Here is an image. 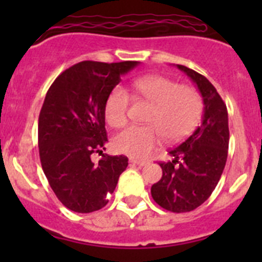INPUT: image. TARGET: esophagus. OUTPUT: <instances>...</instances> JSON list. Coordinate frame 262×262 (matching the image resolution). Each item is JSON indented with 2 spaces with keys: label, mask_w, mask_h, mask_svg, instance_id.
Listing matches in <instances>:
<instances>
[{
  "label": "esophagus",
  "mask_w": 262,
  "mask_h": 262,
  "mask_svg": "<svg viewBox=\"0 0 262 262\" xmlns=\"http://www.w3.org/2000/svg\"><path fill=\"white\" fill-rule=\"evenodd\" d=\"M130 162H133L134 165L139 166V167H143V166H147L148 163H149V162H147V161H139V160H132Z\"/></svg>",
  "instance_id": "esophagus-1"
}]
</instances>
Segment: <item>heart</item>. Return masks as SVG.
<instances>
[{
	"instance_id": "obj_1",
	"label": "heart",
	"mask_w": 262,
	"mask_h": 262,
	"mask_svg": "<svg viewBox=\"0 0 262 262\" xmlns=\"http://www.w3.org/2000/svg\"><path fill=\"white\" fill-rule=\"evenodd\" d=\"M134 91L153 104L147 123L132 125L114 138L119 153L133 158L147 157L165 137L168 142L181 141L199 124L203 114V100L199 92L189 86H179L165 76H146L133 83ZM130 96L124 87L112 90L105 102V118L114 128L125 125Z\"/></svg>"
}]
</instances>
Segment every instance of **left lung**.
Here are the masks:
<instances>
[{
	"label": "left lung",
	"instance_id": "obj_1",
	"mask_svg": "<svg viewBox=\"0 0 262 262\" xmlns=\"http://www.w3.org/2000/svg\"><path fill=\"white\" fill-rule=\"evenodd\" d=\"M196 84L203 97L202 124L181 144L170 150L173 160L161 162L162 178L152 185L153 200L173 213L191 212L215 189L228 155L227 106L215 87L194 70L176 64Z\"/></svg>",
	"mask_w": 262,
	"mask_h": 262
}]
</instances>
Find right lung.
I'll list each match as a JSON object with an SVG mask.
<instances>
[{
  "label": "right lung",
  "mask_w": 262,
  "mask_h": 262,
  "mask_svg": "<svg viewBox=\"0 0 262 262\" xmlns=\"http://www.w3.org/2000/svg\"><path fill=\"white\" fill-rule=\"evenodd\" d=\"M138 64L83 60L60 73L47 92L39 115V156L50 187L70 210L104 208L128 166L125 156L102 153L105 102L121 76ZM94 152L103 156L99 164L92 162Z\"/></svg>",
  "instance_id": "right-lung-1"
}]
</instances>
